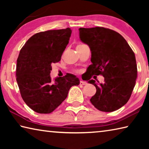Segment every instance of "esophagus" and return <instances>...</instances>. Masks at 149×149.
Returning a JSON list of instances; mask_svg holds the SVG:
<instances>
[{
    "label": "esophagus",
    "mask_w": 149,
    "mask_h": 149,
    "mask_svg": "<svg viewBox=\"0 0 149 149\" xmlns=\"http://www.w3.org/2000/svg\"><path fill=\"white\" fill-rule=\"evenodd\" d=\"M87 84L86 81H80V85H85Z\"/></svg>",
    "instance_id": "34e87169"
}]
</instances>
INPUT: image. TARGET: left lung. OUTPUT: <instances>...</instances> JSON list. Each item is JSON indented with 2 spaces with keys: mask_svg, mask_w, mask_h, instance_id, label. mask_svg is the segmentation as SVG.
I'll list each match as a JSON object with an SVG mask.
<instances>
[{
  "mask_svg": "<svg viewBox=\"0 0 149 149\" xmlns=\"http://www.w3.org/2000/svg\"><path fill=\"white\" fill-rule=\"evenodd\" d=\"M79 38L91 51L88 83L97 92L90 99L102 112H113L124 106L132 95L137 76L135 54L118 32L102 27L79 29ZM102 74V84L90 80L92 75Z\"/></svg>",
  "mask_w": 149,
  "mask_h": 149,
  "instance_id": "obj_1",
  "label": "left lung"
}]
</instances>
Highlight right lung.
Listing matches in <instances>:
<instances>
[{
	"instance_id": "obj_1",
	"label": "right lung",
	"mask_w": 149,
	"mask_h": 149,
	"mask_svg": "<svg viewBox=\"0 0 149 149\" xmlns=\"http://www.w3.org/2000/svg\"><path fill=\"white\" fill-rule=\"evenodd\" d=\"M72 30H49L27 40L17 60L16 81L26 104L40 114H49L66 99L70 88L79 84V78L68 74L50 77L52 63L58 62L68 44Z\"/></svg>"
}]
</instances>
